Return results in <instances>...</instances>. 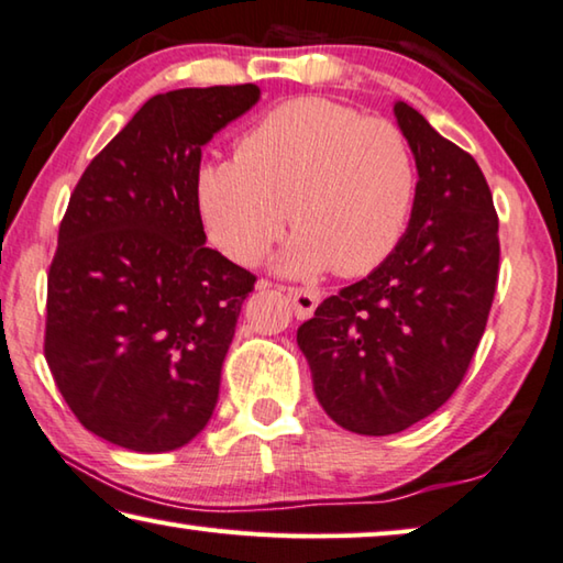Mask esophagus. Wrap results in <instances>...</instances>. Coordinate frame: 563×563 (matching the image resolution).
I'll list each match as a JSON object with an SVG mask.
<instances>
[{
	"instance_id": "1",
	"label": "esophagus",
	"mask_w": 563,
	"mask_h": 563,
	"mask_svg": "<svg viewBox=\"0 0 563 563\" xmlns=\"http://www.w3.org/2000/svg\"><path fill=\"white\" fill-rule=\"evenodd\" d=\"M289 299H291V307H294V314L299 319H309L314 314L317 303H319V291L317 289H309V287H289L287 289Z\"/></svg>"
}]
</instances>
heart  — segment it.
Segmentation results:
<instances>
[{"mask_svg": "<svg viewBox=\"0 0 563 563\" xmlns=\"http://www.w3.org/2000/svg\"><path fill=\"white\" fill-rule=\"evenodd\" d=\"M195 197L209 239L236 264L260 262L289 214L297 232L276 262L284 274L334 266L356 276L399 244L417 199V159L389 119L301 97L249 129L236 159L201 164Z\"/></svg>", "mask_w": 563, "mask_h": 563, "instance_id": "obj_1", "label": "heart"}]
</instances>
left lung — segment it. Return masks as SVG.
Returning a JSON list of instances; mask_svg holds the SVG:
<instances>
[{
  "label": "left lung",
  "mask_w": 563,
  "mask_h": 563,
  "mask_svg": "<svg viewBox=\"0 0 563 563\" xmlns=\"http://www.w3.org/2000/svg\"><path fill=\"white\" fill-rule=\"evenodd\" d=\"M394 114L419 172L407 232L297 331L319 404L364 437L409 429L456 391L499 279V217L474 156L407 101Z\"/></svg>",
  "instance_id": "left-lung-1"
}]
</instances>
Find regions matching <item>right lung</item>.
<instances>
[{"instance_id": "add662e5", "label": "right lung", "mask_w": 563, "mask_h": 563, "mask_svg": "<svg viewBox=\"0 0 563 563\" xmlns=\"http://www.w3.org/2000/svg\"><path fill=\"white\" fill-rule=\"evenodd\" d=\"M260 87L156 95L81 174L47 276L44 356L91 434L159 454L211 419L256 276L214 249L195 197L205 146Z\"/></svg>"}]
</instances>
